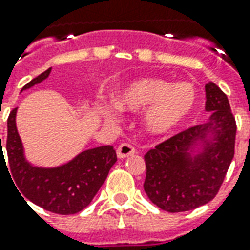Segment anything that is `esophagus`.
I'll list each match as a JSON object with an SVG mask.
<instances>
[{
    "instance_id": "esophagus-1",
    "label": "esophagus",
    "mask_w": 250,
    "mask_h": 250,
    "mask_svg": "<svg viewBox=\"0 0 250 250\" xmlns=\"http://www.w3.org/2000/svg\"><path fill=\"white\" fill-rule=\"evenodd\" d=\"M116 153H118V158L119 159L128 158V156L135 153V147L130 143H122L118 147V149H116Z\"/></svg>"
}]
</instances>
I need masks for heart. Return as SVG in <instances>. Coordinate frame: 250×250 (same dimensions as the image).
<instances>
[{"label": "heart", "instance_id": "1", "mask_svg": "<svg viewBox=\"0 0 250 250\" xmlns=\"http://www.w3.org/2000/svg\"><path fill=\"white\" fill-rule=\"evenodd\" d=\"M116 104L130 112H142L147 108L143 120L146 131L151 135H164L191 114L196 104V90L188 82L140 79L116 95Z\"/></svg>", "mask_w": 250, "mask_h": 250}]
</instances>
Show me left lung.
I'll return each instance as SVG.
<instances>
[{
	"label": "left lung",
	"instance_id": "obj_1",
	"mask_svg": "<svg viewBox=\"0 0 250 250\" xmlns=\"http://www.w3.org/2000/svg\"><path fill=\"white\" fill-rule=\"evenodd\" d=\"M205 123L164 140L144 155V191L153 204L171 213L196 209L217 195L234 156L236 120L227 95L214 83L205 84ZM214 135L212 140L208 135ZM197 144L202 152L192 155Z\"/></svg>",
	"mask_w": 250,
	"mask_h": 250
}]
</instances>
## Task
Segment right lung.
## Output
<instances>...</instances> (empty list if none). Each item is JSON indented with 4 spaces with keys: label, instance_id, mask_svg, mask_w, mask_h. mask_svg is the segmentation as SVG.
<instances>
[{
    "label": "right lung",
    "instance_id": "1",
    "mask_svg": "<svg viewBox=\"0 0 250 250\" xmlns=\"http://www.w3.org/2000/svg\"><path fill=\"white\" fill-rule=\"evenodd\" d=\"M51 68L40 74L23 86L30 88L49 77ZM17 108H13L7 118V136L5 148L7 152L9 175L14 186L27 200L43 209L57 214L78 213L87 207L99 188L103 186L111 167L116 162V152L112 146H102L79 153L67 164L57 168L33 167L23 156L20 135L16 127ZM1 144V134H0ZM1 159L2 144H1ZM6 164V162H5ZM7 168V166H6ZM26 201V200H25Z\"/></svg>",
    "mask_w": 250,
    "mask_h": 250
}]
</instances>
